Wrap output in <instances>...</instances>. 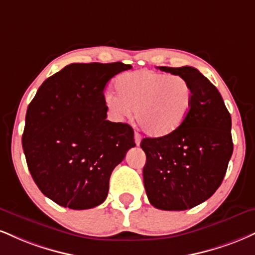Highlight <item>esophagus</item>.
Masks as SVG:
<instances>
[{"instance_id":"obj_1","label":"esophagus","mask_w":255,"mask_h":255,"mask_svg":"<svg viewBox=\"0 0 255 255\" xmlns=\"http://www.w3.org/2000/svg\"><path fill=\"white\" fill-rule=\"evenodd\" d=\"M140 141H141V136H140V134H139V133H135V134H134V142H135V145H136V146H139V145H140Z\"/></svg>"}]
</instances>
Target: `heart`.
<instances>
[{
	"label": "heart",
	"instance_id": "heart-1",
	"mask_svg": "<svg viewBox=\"0 0 255 255\" xmlns=\"http://www.w3.org/2000/svg\"><path fill=\"white\" fill-rule=\"evenodd\" d=\"M116 93L104 97L110 113L119 121L135 119L147 135L165 137L179 129L194 103V90L182 76L139 70L119 76Z\"/></svg>",
	"mask_w": 255,
	"mask_h": 255
}]
</instances>
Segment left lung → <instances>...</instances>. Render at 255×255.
<instances>
[{
	"label": "left lung",
	"instance_id": "1",
	"mask_svg": "<svg viewBox=\"0 0 255 255\" xmlns=\"http://www.w3.org/2000/svg\"><path fill=\"white\" fill-rule=\"evenodd\" d=\"M161 71L182 76L194 90L188 118L172 135L145 137L143 185L149 203L161 210H186L214 195L233 154L232 118L215 85L191 66Z\"/></svg>",
	"mask_w": 255,
	"mask_h": 255
}]
</instances>
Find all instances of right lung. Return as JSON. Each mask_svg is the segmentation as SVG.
I'll return each mask as SVG.
<instances>
[{"label": "right lung", "mask_w": 255, "mask_h": 255, "mask_svg": "<svg viewBox=\"0 0 255 255\" xmlns=\"http://www.w3.org/2000/svg\"><path fill=\"white\" fill-rule=\"evenodd\" d=\"M124 63H73L42 83L22 134L27 166L40 191L83 210L106 201L113 170L134 142L129 125L107 120L103 90Z\"/></svg>", "instance_id": "right-lung-1"}]
</instances>
